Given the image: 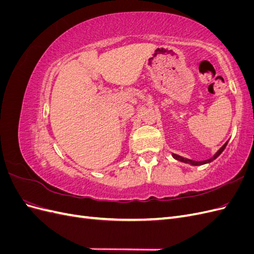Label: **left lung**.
<instances>
[{
    "label": "left lung",
    "instance_id": "1",
    "mask_svg": "<svg viewBox=\"0 0 254 254\" xmlns=\"http://www.w3.org/2000/svg\"><path fill=\"white\" fill-rule=\"evenodd\" d=\"M227 144H228V142L222 146V147L215 153V155L211 158V159H209V160H205V161H199V162H197V161H191V160H189V159H186V158H182V157H180V156H178V155H175V153H173V157L175 158V159H177V160H179V161H181V162H184V163H190V164H191V165H202V164H205V163H210L211 161H213V160H215L216 159L220 153L224 151V149L226 148V146H227Z\"/></svg>",
    "mask_w": 254,
    "mask_h": 254
}]
</instances>
